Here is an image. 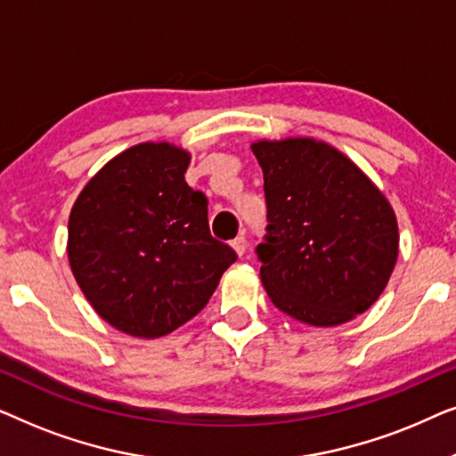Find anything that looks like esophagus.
I'll return each mask as SVG.
<instances>
[{
	"label": "esophagus",
	"mask_w": 456,
	"mask_h": 456,
	"mask_svg": "<svg viewBox=\"0 0 456 456\" xmlns=\"http://www.w3.org/2000/svg\"><path fill=\"white\" fill-rule=\"evenodd\" d=\"M232 248L239 255H245V251H247V239H245V236H242V234L236 236V239L232 240Z\"/></svg>",
	"instance_id": "esophagus-1"
}]
</instances>
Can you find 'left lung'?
Returning <instances> with one entry per match:
<instances>
[{"label":"left lung","mask_w":456,"mask_h":456,"mask_svg":"<svg viewBox=\"0 0 456 456\" xmlns=\"http://www.w3.org/2000/svg\"><path fill=\"white\" fill-rule=\"evenodd\" d=\"M267 205L261 282L286 315L338 326L363 314L388 284L398 224L378 186L338 149L315 139L251 145Z\"/></svg>","instance_id":"obj_1"}]
</instances>
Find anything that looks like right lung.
Masks as SVG:
<instances>
[{
    "mask_svg": "<svg viewBox=\"0 0 456 456\" xmlns=\"http://www.w3.org/2000/svg\"><path fill=\"white\" fill-rule=\"evenodd\" d=\"M191 155L141 142L108 161L70 211L68 259L93 309L124 334L159 338L192 320L236 261L209 232Z\"/></svg>",
    "mask_w": 456,
    "mask_h": 456,
    "instance_id": "right-lung-1",
    "label": "right lung"
}]
</instances>
